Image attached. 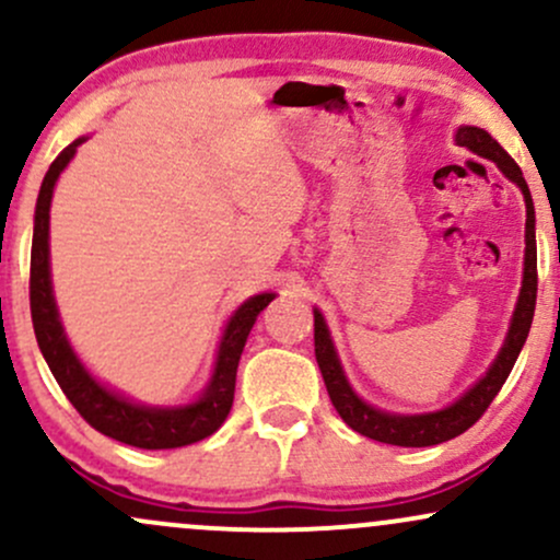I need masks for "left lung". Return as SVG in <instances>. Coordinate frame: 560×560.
I'll use <instances>...</instances> for the list:
<instances>
[{"mask_svg": "<svg viewBox=\"0 0 560 560\" xmlns=\"http://www.w3.org/2000/svg\"><path fill=\"white\" fill-rule=\"evenodd\" d=\"M455 141L466 150L477 152L479 158L492 160L498 163V168L511 178L513 184L522 189L524 202H526V249H524V281H522V294H518L516 311H513L511 329L503 347H500L498 358L490 365L485 376L466 392L460 400L447 405L445 410H436V413H421V416H397L387 413V410H378L374 405L363 402L361 397L352 392L347 384L342 365H339L337 350L326 329V320L318 311H313V339H316V361L324 376L326 389L337 408V413L342 416V421L350 429H355L358 434L371 436L376 442H387V445H400V447H429L440 445V442L453 440V436L464 434L466 429H471L485 410L490 408L500 387L505 384L508 374H511L513 363H516L518 352L529 337L532 318H535V302H537V240H535V205H532L529 186H526L522 168L516 165L503 147L494 141L485 128L477 126H460L455 133Z\"/></svg>", "mask_w": 560, "mask_h": 560, "instance_id": "obj_1", "label": "left lung"}]
</instances>
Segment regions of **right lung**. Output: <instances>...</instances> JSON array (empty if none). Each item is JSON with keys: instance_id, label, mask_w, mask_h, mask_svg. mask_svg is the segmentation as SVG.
Instances as JSON below:
<instances>
[{"instance_id": "right-lung-1", "label": "right lung", "mask_w": 560, "mask_h": 560, "mask_svg": "<svg viewBox=\"0 0 560 560\" xmlns=\"http://www.w3.org/2000/svg\"><path fill=\"white\" fill-rule=\"evenodd\" d=\"M83 141L75 139L68 144L55 163L49 165L47 176L42 182V191L36 199L34 215V244H31V320H34L36 342L42 350L49 371L66 392V397L75 410L83 416L89 427L113 440L126 442L141 450H171L184 447L191 442L205 440L226 421L231 402H234L236 369L247 342L253 324L258 320L262 307H268L276 294H255L229 320L223 331L221 347H218L215 371L210 378L208 389L202 392L197 402L184 405V408H150V405H137L115 392L102 387L96 378L83 369L75 358L73 347L68 345L66 331H62L60 316H57L52 279H49V205H52L55 182L62 168L75 155V147Z\"/></svg>"}]
</instances>
